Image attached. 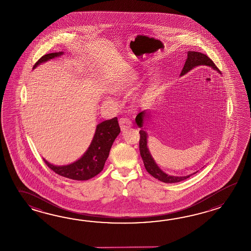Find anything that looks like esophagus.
Returning a JSON list of instances; mask_svg holds the SVG:
<instances>
[{"mask_svg": "<svg viewBox=\"0 0 251 251\" xmlns=\"http://www.w3.org/2000/svg\"><path fill=\"white\" fill-rule=\"evenodd\" d=\"M119 126H120L121 130L125 132L126 130H127L132 126V122L128 118H120L119 119Z\"/></svg>", "mask_w": 251, "mask_h": 251, "instance_id": "1", "label": "esophagus"}]
</instances>
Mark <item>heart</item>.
Instances as JSON below:
<instances>
[{"mask_svg":"<svg viewBox=\"0 0 251 251\" xmlns=\"http://www.w3.org/2000/svg\"><path fill=\"white\" fill-rule=\"evenodd\" d=\"M135 81H136V77L135 76H132V77H130L128 79L120 80L119 82H118L116 85L113 87V90L116 91H126V90L129 89L130 87H132L135 83ZM138 100H140L137 99V101Z\"/></svg>","mask_w":251,"mask_h":251,"instance_id":"1","label":"heart"}]
</instances>
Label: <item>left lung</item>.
Instances as JSON below:
<instances>
[{"instance_id": "8db88e82", "label": "left lung", "mask_w": 251, "mask_h": 251, "mask_svg": "<svg viewBox=\"0 0 251 251\" xmlns=\"http://www.w3.org/2000/svg\"><path fill=\"white\" fill-rule=\"evenodd\" d=\"M201 65L210 66V67H212V69L217 71L221 74L218 68L215 66L213 61L209 58L207 55H205L204 53H200V52L188 51L187 60H186V63L184 64V67L182 69L180 76L186 75L191 70L198 67V66H201ZM149 112L150 111L148 110H144V111L139 113L135 118V122L137 124L139 127L141 128V130L139 132L140 133V144H139L140 154L142 156L146 171H148L151 176H154L155 178L159 179L160 181L164 182V183H176V182L183 181V180L188 178L189 176L196 174L198 171H196L195 173L190 174V175H187V176H171L162 171L158 164L155 162L154 159L152 158V156L150 152L149 148H148V144H148V134L144 127V121L146 120V118H148Z\"/></svg>"}]
</instances>
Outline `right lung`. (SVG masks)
Here are the masks:
<instances>
[{"label":"right lung","mask_w":251,"mask_h":251,"mask_svg":"<svg viewBox=\"0 0 251 251\" xmlns=\"http://www.w3.org/2000/svg\"><path fill=\"white\" fill-rule=\"evenodd\" d=\"M64 54V52L48 53L43 55L35 64L33 69L39 64L46 63L51 59L58 57ZM120 133L118 118H114L103 121L97 125L94 136L91 144L80 159L68 165L56 166L43 159L46 164L60 176L75 179V180H88L97 176L103 170L105 162L109 155L113 143Z\"/></svg>","instance_id":"add662e5"}]
</instances>
